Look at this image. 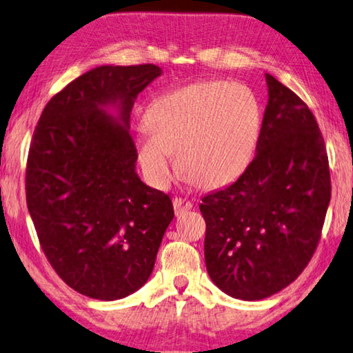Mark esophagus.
I'll return each mask as SVG.
<instances>
[{"label":"esophagus","mask_w":353,"mask_h":353,"mask_svg":"<svg viewBox=\"0 0 353 353\" xmlns=\"http://www.w3.org/2000/svg\"><path fill=\"white\" fill-rule=\"evenodd\" d=\"M190 208H192V203H190L189 200L178 199V197L173 199V210H175V216H183L184 212L190 210Z\"/></svg>","instance_id":"esophagus-1"}]
</instances>
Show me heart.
Returning <instances> with one entry per match:
<instances>
[{"label": "heart", "instance_id": "1", "mask_svg": "<svg viewBox=\"0 0 353 353\" xmlns=\"http://www.w3.org/2000/svg\"><path fill=\"white\" fill-rule=\"evenodd\" d=\"M137 159L156 186L169 184L178 154L181 172L201 188L227 186L255 156L263 111L255 92L241 83L203 81L165 92L143 115Z\"/></svg>", "mask_w": 353, "mask_h": 353}]
</instances>
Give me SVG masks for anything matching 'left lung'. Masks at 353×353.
Masks as SVG:
<instances>
[{"mask_svg":"<svg viewBox=\"0 0 353 353\" xmlns=\"http://www.w3.org/2000/svg\"><path fill=\"white\" fill-rule=\"evenodd\" d=\"M268 106L256 154L230 186L206 194L205 263L230 297L261 300L307 268L332 186L323 137L310 108L265 73Z\"/></svg>","mask_w":353,"mask_h":353,"instance_id":"8db88e82","label":"left lung"}]
</instances>
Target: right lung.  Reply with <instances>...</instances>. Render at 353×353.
I'll return each instance as SVG.
<instances>
[{
	"instance_id": "add662e5",
	"label": "right lung",
	"mask_w": 353,
	"mask_h": 353,
	"mask_svg": "<svg viewBox=\"0 0 353 353\" xmlns=\"http://www.w3.org/2000/svg\"><path fill=\"white\" fill-rule=\"evenodd\" d=\"M163 70L100 65L45 106L26 167V203L57 275L83 296L117 300L145 285L173 219L167 194L136 172L137 95Z\"/></svg>"
}]
</instances>
